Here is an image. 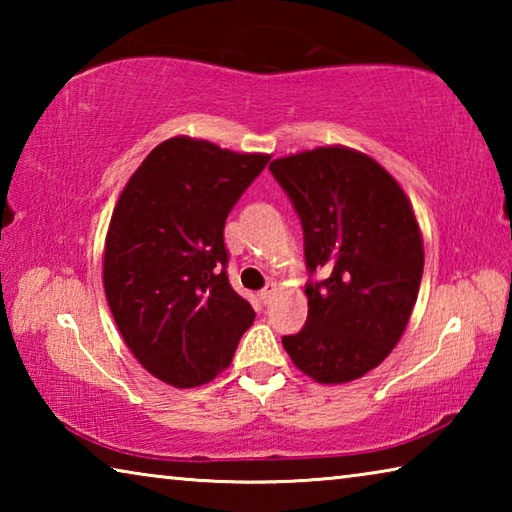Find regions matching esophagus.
<instances>
[{
    "label": "esophagus",
    "mask_w": 512,
    "mask_h": 512,
    "mask_svg": "<svg viewBox=\"0 0 512 512\" xmlns=\"http://www.w3.org/2000/svg\"><path fill=\"white\" fill-rule=\"evenodd\" d=\"M273 296H275V289L273 287H266V289L259 291V300H262L264 305H268V302L273 300Z\"/></svg>",
    "instance_id": "34e87169"
}]
</instances>
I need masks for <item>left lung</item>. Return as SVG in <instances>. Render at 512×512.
<instances>
[{
    "mask_svg": "<svg viewBox=\"0 0 512 512\" xmlns=\"http://www.w3.org/2000/svg\"><path fill=\"white\" fill-rule=\"evenodd\" d=\"M268 169L300 216L309 273H325L305 289V327L282 345L318 384H348L377 368L409 325L424 268L413 205L377 160L348 146H318Z\"/></svg>",
    "mask_w": 512,
    "mask_h": 512,
    "instance_id": "left-lung-1",
    "label": "left lung"
}]
</instances>
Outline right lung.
Segmentation results:
<instances>
[{"label": "right lung", "instance_id": "right-lung-1", "mask_svg": "<svg viewBox=\"0 0 512 512\" xmlns=\"http://www.w3.org/2000/svg\"><path fill=\"white\" fill-rule=\"evenodd\" d=\"M271 155L171 137L146 155L112 212L103 287L133 357L176 388L230 366L255 311L230 287L225 219Z\"/></svg>", "mask_w": 512, "mask_h": 512}]
</instances>
